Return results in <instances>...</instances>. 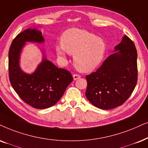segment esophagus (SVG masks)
<instances>
[{"label": "esophagus", "mask_w": 148, "mask_h": 148, "mask_svg": "<svg viewBox=\"0 0 148 148\" xmlns=\"http://www.w3.org/2000/svg\"><path fill=\"white\" fill-rule=\"evenodd\" d=\"M73 77L74 80H77V79L81 77V75H79V74H74L73 75Z\"/></svg>", "instance_id": "1"}]
</instances>
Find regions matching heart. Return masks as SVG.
<instances>
[{"label": "heart", "mask_w": 148, "mask_h": 148, "mask_svg": "<svg viewBox=\"0 0 148 148\" xmlns=\"http://www.w3.org/2000/svg\"><path fill=\"white\" fill-rule=\"evenodd\" d=\"M62 45L56 46L57 55L62 58L66 53L74 54L75 66L82 72L93 71L102 62L106 45L101 38L86 30L71 28L63 33Z\"/></svg>", "instance_id": "heart-1"}]
</instances>
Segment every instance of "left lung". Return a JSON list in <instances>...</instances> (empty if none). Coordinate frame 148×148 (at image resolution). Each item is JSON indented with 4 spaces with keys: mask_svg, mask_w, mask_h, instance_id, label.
I'll use <instances>...</instances> for the list:
<instances>
[{
    "mask_svg": "<svg viewBox=\"0 0 148 148\" xmlns=\"http://www.w3.org/2000/svg\"><path fill=\"white\" fill-rule=\"evenodd\" d=\"M95 72L86 75V96L98 108L111 109L122 105L133 93L137 82V52L126 35Z\"/></svg>",
    "mask_w": 148,
    "mask_h": 148,
    "instance_id": "1",
    "label": "left lung"
}]
</instances>
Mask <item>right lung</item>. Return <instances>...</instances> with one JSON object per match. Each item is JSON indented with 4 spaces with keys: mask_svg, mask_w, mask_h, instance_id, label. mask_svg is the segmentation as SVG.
Masks as SVG:
<instances>
[{
    "mask_svg": "<svg viewBox=\"0 0 148 148\" xmlns=\"http://www.w3.org/2000/svg\"><path fill=\"white\" fill-rule=\"evenodd\" d=\"M26 41L42 43L44 39L36 29H26L15 36L9 50V81L24 102L36 109L48 108L60 100L73 78L69 71L58 68L45 57L34 73L23 72L19 60Z\"/></svg>",
    "mask_w": 148,
    "mask_h": 148,
    "instance_id": "add662e5",
    "label": "right lung"
}]
</instances>
